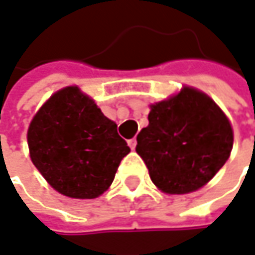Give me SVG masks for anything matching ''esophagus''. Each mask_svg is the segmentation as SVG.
I'll return each mask as SVG.
<instances>
[{"mask_svg":"<svg viewBox=\"0 0 255 255\" xmlns=\"http://www.w3.org/2000/svg\"><path fill=\"white\" fill-rule=\"evenodd\" d=\"M128 146L134 150L135 149V146H137V140H135V137H132V138H129L128 140Z\"/></svg>","mask_w":255,"mask_h":255,"instance_id":"esophagus-1","label":"esophagus"}]
</instances>
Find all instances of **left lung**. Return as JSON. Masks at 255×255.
Here are the masks:
<instances>
[{
	"label": "left lung",
	"mask_w": 255,
	"mask_h": 255,
	"mask_svg": "<svg viewBox=\"0 0 255 255\" xmlns=\"http://www.w3.org/2000/svg\"><path fill=\"white\" fill-rule=\"evenodd\" d=\"M232 144V128L219 106L185 87L174 98L151 105L149 126L137 135L135 150L159 190L187 194L216 175Z\"/></svg>",
	"instance_id": "obj_1"
}]
</instances>
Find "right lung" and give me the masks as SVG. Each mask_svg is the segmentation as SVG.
<instances>
[{
    "label": "right lung",
    "instance_id": "right-lung-1",
    "mask_svg": "<svg viewBox=\"0 0 255 255\" xmlns=\"http://www.w3.org/2000/svg\"><path fill=\"white\" fill-rule=\"evenodd\" d=\"M30 157L58 193L96 198L112 184L127 141L79 87H65L49 98L27 131Z\"/></svg>",
    "mask_w": 255,
    "mask_h": 255
}]
</instances>
